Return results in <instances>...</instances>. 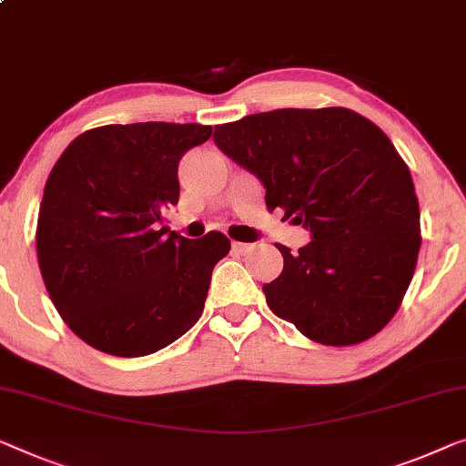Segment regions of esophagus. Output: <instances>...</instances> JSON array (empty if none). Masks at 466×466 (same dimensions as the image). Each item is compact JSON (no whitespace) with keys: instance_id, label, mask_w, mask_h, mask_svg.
<instances>
[{"instance_id":"obj_1","label":"esophagus","mask_w":466,"mask_h":466,"mask_svg":"<svg viewBox=\"0 0 466 466\" xmlns=\"http://www.w3.org/2000/svg\"><path fill=\"white\" fill-rule=\"evenodd\" d=\"M248 248H251V245H248V242H238V240L232 242V251H236V253H247Z\"/></svg>"}]
</instances>
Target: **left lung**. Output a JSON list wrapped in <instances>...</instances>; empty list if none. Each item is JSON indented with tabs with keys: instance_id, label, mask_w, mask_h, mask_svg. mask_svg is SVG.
<instances>
[{
	"instance_id": "8db88e82",
	"label": "left lung",
	"mask_w": 466,
	"mask_h": 466,
	"mask_svg": "<svg viewBox=\"0 0 466 466\" xmlns=\"http://www.w3.org/2000/svg\"><path fill=\"white\" fill-rule=\"evenodd\" d=\"M218 148L311 232L263 293L278 318L322 345H356L391 320L420 248L412 176L391 140L350 108H280L218 125Z\"/></svg>"
}]
</instances>
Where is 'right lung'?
I'll return each mask as SVG.
<instances>
[{"label": "right lung", "instance_id": "obj_1", "mask_svg": "<svg viewBox=\"0 0 466 466\" xmlns=\"http://www.w3.org/2000/svg\"><path fill=\"white\" fill-rule=\"evenodd\" d=\"M198 123H131L89 129L47 177L37 259L50 299L94 350L140 358L163 350L203 314L211 272L230 240L169 232L177 165L211 137Z\"/></svg>", "mask_w": 466, "mask_h": 466}]
</instances>
